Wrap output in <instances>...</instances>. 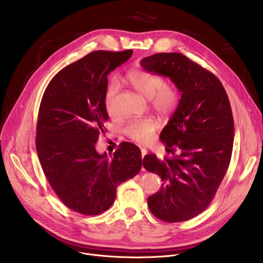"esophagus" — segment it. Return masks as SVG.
Returning a JSON list of instances; mask_svg holds the SVG:
<instances>
[{"instance_id": "1", "label": "esophagus", "mask_w": 263, "mask_h": 263, "mask_svg": "<svg viewBox=\"0 0 263 263\" xmlns=\"http://www.w3.org/2000/svg\"><path fill=\"white\" fill-rule=\"evenodd\" d=\"M140 151H141V158L143 159V157H144V156L146 155V153H147V152H146V148L141 147V148H140Z\"/></svg>"}]
</instances>
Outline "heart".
<instances>
[{
  "label": "heart",
  "instance_id": "b5f03b06",
  "mask_svg": "<svg viewBox=\"0 0 263 263\" xmlns=\"http://www.w3.org/2000/svg\"><path fill=\"white\" fill-rule=\"evenodd\" d=\"M124 80L135 90L151 101L152 107L163 117L174 114L178 108L181 95L175 84L165 83V79L155 72H148L134 68L126 72ZM120 85L117 80H112L106 90L105 105L110 117H116L117 95ZM158 123L151 117H145L130 121L125 129V134L135 142L144 144L154 138Z\"/></svg>",
  "mask_w": 263,
  "mask_h": 263
}]
</instances>
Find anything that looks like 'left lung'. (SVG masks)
<instances>
[{
  "label": "left lung",
  "instance_id": "left-lung-1",
  "mask_svg": "<svg viewBox=\"0 0 263 263\" xmlns=\"http://www.w3.org/2000/svg\"><path fill=\"white\" fill-rule=\"evenodd\" d=\"M142 68L168 77L181 100L160 134L165 151L143 158V167L163 181L147 198V206L166 222L189 220L213 200L230 164L234 122L231 105L212 72L180 53H158L143 58Z\"/></svg>",
  "mask_w": 263,
  "mask_h": 263
}]
</instances>
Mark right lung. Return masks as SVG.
I'll return each instance as SVG.
<instances>
[{
  "mask_svg": "<svg viewBox=\"0 0 263 263\" xmlns=\"http://www.w3.org/2000/svg\"><path fill=\"white\" fill-rule=\"evenodd\" d=\"M133 51H95L57 72L39 111L36 151L45 176L69 209L98 215L114 204L117 187L140 171V149L122 142L109 159L96 151L108 121L105 96L110 71Z\"/></svg>",
  "mask_w": 263,
  "mask_h": 263,
  "instance_id": "1",
  "label": "right lung"
}]
</instances>
